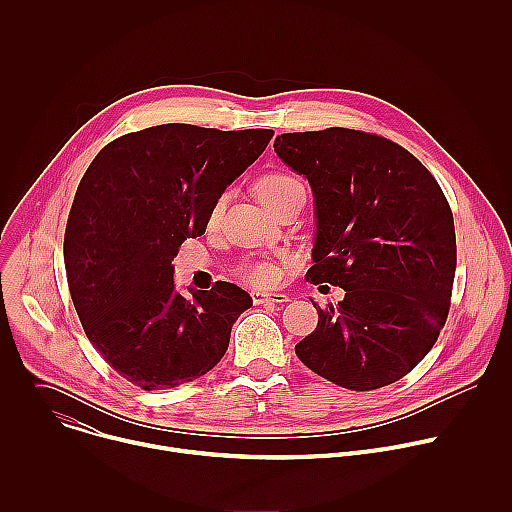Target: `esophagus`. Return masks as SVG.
I'll return each mask as SVG.
<instances>
[{"mask_svg":"<svg viewBox=\"0 0 512 512\" xmlns=\"http://www.w3.org/2000/svg\"><path fill=\"white\" fill-rule=\"evenodd\" d=\"M251 298H253V304H285L289 302V296L287 294H265V291H251Z\"/></svg>","mask_w":512,"mask_h":512,"instance_id":"34e87169","label":"esophagus"}]
</instances>
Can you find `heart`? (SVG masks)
<instances>
[{"instance_id": "1", "label": "heart", "mask_w": 512, "mask_h": 512, "mask_svg": "<svg viewBox=\"0 0 512 512\" xmlns=\"http://www.w3.org/2000/svg\"><path fill=\"white\" fill-rule=\"evenodd\" d=\"M302 190H304V186L298 178L289 176V174H281V172L267 174L257 182V196L269 210L275 208L279 202H283L287 196L302 192ZM223 204H225V198H221L212 206L210 221H216L218 214H221V210H223ZM243 277L247 281H251L253 285H271L277 281L279 271L271 263H253L243 269Z\"/></svg>"}]
</instances>
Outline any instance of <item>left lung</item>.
I'll return each mask as SVG.
<instances>
[{"label": "left lung", "instance_id": "obj_1", "mask_svg": "<svg viewBox=\"0 0 512 512\" xmlns=\"http://www.w3.org/2000/svg\"><path fill=\"white\" fill-rule=\"evenodd\" d=\"M275 154L314 194V265L306 279L346 294L318 310L298 358L330 383L391 385L431 350L450 312L456 231L429 170L381 135L328 127L281 133Z\"/></svg>", "mask_w": 512, "mask_h": 512}]
</instances>
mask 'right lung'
Returning <instances> with one entry per match:
<instances>
[{
  "instance_id": "right-lung-1",
  "label": "right lung",
  "mask_w": 512,
  "mask_h": 512,
  "mask_svg": "<svg viewBox=\"0 0 512 512\" xmlns=\"http://www.w3.org/2000/svg\"><path fill=\"white\" fill-rule=\"evenodd\" d=\"M271 137L166 123L117 137L87 168L64 233L70 298L105 362L143 391L214 369L253 306L227 281L182 296L172 261L186 239L204 235L212 206Z\"/></svg>"
}]
</instances>
